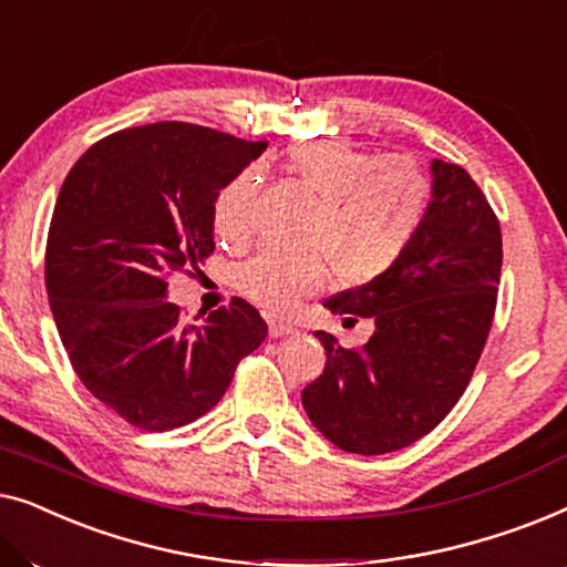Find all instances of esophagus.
Here are the masks:
<instances>
[{"instance_id": "1", "label": "esophagus", "mask_w": 567, "mask_h": 567, "mask_svg": "<svg viewBox=\"0 0 567 567\" xmlns=\"http://www.w3.org/2000/svg\"><path fill=\"white\" fill-rule=\"evenodd\" d=\"M268 332H270V338H286V336H293V332H297V328H291V324H286V322L270 320Z\"/></svg>"}]
</instances>
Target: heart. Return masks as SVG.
I'll list each match as a JSON object with an SVG mask.
<instances>
[{
	"label": "heart",
	"instance_id": "heart-1",
	"mask_svg": "<svg viewBox=\"0 0 567 567\" xmlns=\"http://www.w3.org/2000/svg\"><path fill=\"white\" fill-rule=\"evenodd\" d=\"M289 175L317 204L307 243L324 252L346 284H369L398 262L417 235L429 185L402 159H379L346 142L299 144L286 159ZM252 183L237 175L216 193L214 231L227 245L245 243L250 231ZM320 255L262 252L245 262L237 284L255 305L286 315L324 286Z\"/></svg>",
	"mask_w": 567,
	"mask_h": 567
}]
</instances>
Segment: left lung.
Instances as JSON below:
<instances>
[{
  "label": "left lung",
  "mask_w": 567,
  "mask_h": 567,
  "mask_svg": "<svg viewBox=\"0 0 567 567\" xmlns=\"http://www.w3.org/2000/svg\"><path fill=\"white\" fill-rule=\"evenodd\" d=\"M501 224L460 165L431 159V200L405 255L384 276L324 301L369 317L374 336L343 348L317 330L324 371L301 392L309 421L351 454H386L436 429L467 390L501 284Z\"/></svg>",
  "instance_id": "left-lung-1"
}]
</instances>
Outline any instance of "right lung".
<instances>
[{"instance_id": "1", "label": "right lung", "mask_w": 567, "mask_h": 567, "mask_svg": "<svg viewBox=\"0 0 567 567\" xmlns=\"http://www.w3.org/2000/svg\"><path fill=\"white\" fill-rule=\"evenodd\" d=\"M268 144L162 121L100 138L69 169L45 245L53 322L82 384L144 431L193 423L268 336L245 299L183 324L169 276L214 252V200Z\"/></svg>"}]
</instances>
